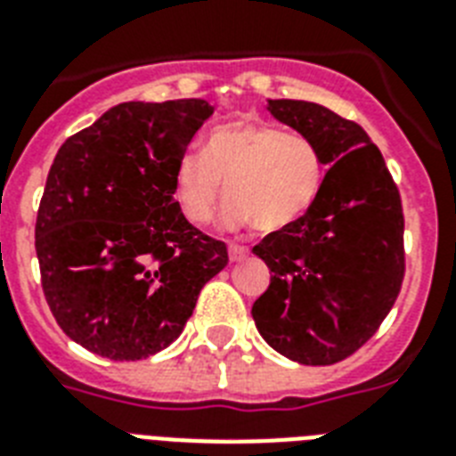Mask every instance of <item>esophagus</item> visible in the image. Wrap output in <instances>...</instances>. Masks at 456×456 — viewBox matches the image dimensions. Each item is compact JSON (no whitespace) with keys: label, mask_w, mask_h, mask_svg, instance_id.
Instances as JSON below:
<instances>
[{"label":"esophagus","mask_w":456,"mask_h":456,"mask_svg":"<svg viewBox=\"0 0 456 456\" xmlns=\"http://www.w3.org/2000/svg\"><path fill=\"white\" fill-rule=\"evenodd\" d=\"M227 248H229V260H232V263H241V260H246L250 253L246 246H241V243H236V241L229 243Z\"/></svg>","instance_id":"esophagus-1"}]
</instances>
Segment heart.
<instances>
[{"label": "heart", "mask_w": 456, "mask_h": 456, "mask_svg": "<svg viewBox=\"0 0 456 456\" xmlns=\"http://www.w3.org/2000/svg\"><path fill=\"white\" fill-rule=\"evenodd\" d=\"M326 160L319 144L300 132L260 120H234L208 132L200 156L184 153L172 172V199L189 224H208L229 199L227 227L253 224L277 234L310 213L322 193Z\"/></svg>", "instance_id": "b5f03b06"}]
</instances>
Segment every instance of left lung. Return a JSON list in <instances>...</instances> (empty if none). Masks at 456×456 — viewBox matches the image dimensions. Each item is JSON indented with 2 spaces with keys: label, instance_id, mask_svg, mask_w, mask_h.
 <instances>
[{
  "label": "left lung",
  "instance_id": "1",
  "mask_svg": "<svg viewBox=\"0 0 456 456\" xmlns=\"http://www.w3.org/2000/svg\"><path fill=\"white\" fill-rule=\"evenodd\" d=\"M270 110L314 139L331 167L310 213L253 246L272 272L253 319L289 360L336 364L379 331L403 289V199L357 123L293 99H274Z\"/></svg>",
  "mask_w": 456,
  "mask_h": 456
}]
</instances>
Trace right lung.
Segmentation results:
<instances>
[{
    "instance_id": "right-lung-1",
    "label": "right lung",
    "mask_w": 456,
    "mask_h": 456,
    "mask_svg": "<svg viewBox=\"0 0 456 456\" xmlns=\"http://www.w3.org/2000/svg\"><path fill=\"white\" fill-rule=\"evenodd\" d=\"M210 113L203 99L118 103L53 158L35 222L42 291L68 338L92 353H160L227 267L224 241L172 199L175 163Z\"/></svg>"
}]
</instances>
